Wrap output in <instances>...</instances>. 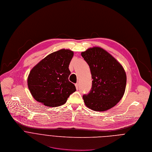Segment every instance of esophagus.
<instances>
[{
    "mask_svg": "<svg viewBox=\"0 0 152 152\" xmlns=\"http://www.w3.org/2000/svg\"><path fill=\"white\" fill-rule=\"evenodd\" d=\"M75 86L76 89H77V90H78V88H79V84H78V83H76V84H75Z\"/></svg>",
    "mask_w": 152,
    "mask_h": 152,
    "instance_id": "34e87169",
    "label": "esophagus"
}]
</instances>
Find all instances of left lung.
Wrapping results in <instances>:
<instances>
[{
    "instance_id": "left-lung-1",
    "label": "left lung",
    "mask_w": 152,
    "mask_h": 152,
    "mask_svg": "<svg viewBox=\"0 0 152 152\" xmlns=\"http://www.w3.org/2000/svg\"><path fill=\"white\" fill-rule=\"evenodd\" d=\"M90 67L92 87L83 98L86 107L95 111H107L124 96L126 84L125 71L104 49L94 47L81 53Z\"/></svg>"
}]
</instances>
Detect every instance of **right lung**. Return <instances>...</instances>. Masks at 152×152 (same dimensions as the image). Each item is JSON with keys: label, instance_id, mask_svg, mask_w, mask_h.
<instances>
[{"label": "right lung", "instance_id": "obj_1", "mask_svg": "<svg viewBox=\"0 0 152 152\" xmlns=\"http://www.w3.org/2000/svg\"><path fill=\"white\" fill-rule=\"evenodd\" d=\"M73 56L70 50H59L48 54L31 69L27 86L36 101L47 107L60 106L75 92V86L68 79Z\"/></svg>", "mask_w": 152, "mask_h": 152}]
</instances>
